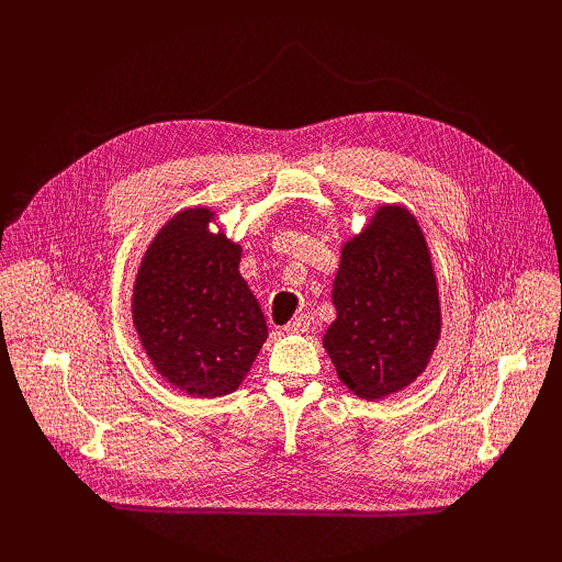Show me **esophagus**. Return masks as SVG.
<instances>
[{"label": "esophagus", "mask_w": 562, "mask_h": 562, "mask_svg": "<svg viewBox=\"0 0 562 562\" xmlns=\"http://www.w3.org/2000/svg\"><path fill=\"white\" fill-rule=\"evenodd\" d=\"M286 333H307L310 330V316L307 314H301L296 318H291L286 326H284Z\"/></svg>", "instance_id": "1"}]
</instances>
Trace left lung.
<instances>
[{"mask_svg":"<svg viewBox=\"0 0 562 562\" xmlns=\"http://www.w3.org/2000/svg\"><path fill=\"white\" fill-rule=\"evenodd\" d=\"M333 303L337 318L323 346L352 394L382 398L426 369L439 339V301L415 216L380 206L341 250Z\"/></svg>","mask_w":562,"mask_h":562,"instance_id":"obj_1","label":"left lung"}]
</instances>
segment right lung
Returning a JSON list of instances; mask_svg holds the SVG:
<instances>
[{"mask_svg": "<svg viewBox=\"0 0 562 562\" xmlns=\"http://www.w3.org/2000/svg\"><path fill=\"white\" fill-rule=\"evenodd\" d=\"M212 212L172 216L147 248L134 286V326L157 371L193 396L241 385L269 337L239 276L241 248L210 234Z\"/></svg>", "mask_w": 562, "mask_h": 562, "instance_id": "right-lung-1", "label": "right lung"}]
</instances>
